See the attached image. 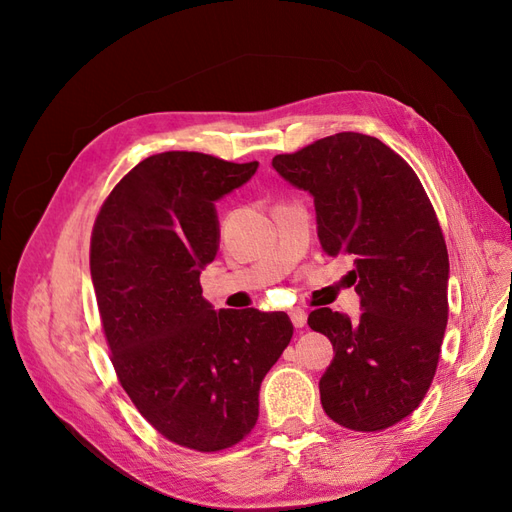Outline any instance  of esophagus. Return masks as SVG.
<instances>
[{"mask_svg": "<svg viewBox=\"0 0 512 512\" xmlns=\"http://www.w3.org/2000/svg\"><path fill=\"white\" fill-rule=\"evenodd\" d=\"M291 321H294V326L296 328H304V324H306V313L302 311V309H291Z\"/></svg>", "mask_w": 512, "mask_h": 512, "instance_id": "obj_1", "label": "esophagus"}]
</instances>
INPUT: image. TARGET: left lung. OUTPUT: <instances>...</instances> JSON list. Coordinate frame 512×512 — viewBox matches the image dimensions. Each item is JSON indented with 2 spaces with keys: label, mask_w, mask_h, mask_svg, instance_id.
<instances>
[{
  "label": "left lung",
  "mask_w": 512,
  "mask_h": 512,
  "mask_svg": "<svg viewBox=\"0 0 512 512\" xmlns=\"http://www.w3.org/2000/svg\"><path fill=\"white\" fill-rule=\"evenodd\" d=\"M315 201L330 257L349 255L362 313L315 309L309 326L334 347L319 379L324 412L352 431H382L425 399L448 321V251L418 175L386 143L337 133L272 158Z\"/></svg>",
  "instance_id": "obj_1"
}]
</instances>
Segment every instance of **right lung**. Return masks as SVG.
Segmentation results:
<instances>
[{
	"instance_id": "obj_1",
	"label": "right lung",
	"mask_w": 512,
	"mask_h": 512,
	"mask_svg": "<svg viewBox=\"0 0 512 512\" xmlns=\"http://www.w3.org/2000/svg\"><path fill=\"white\" fill-rule=\"evenodd\" d=\"M257 165L154 154L115 184L92 229V283L115 375L160 435L197 452L253 431L261 379L294 334L283 311H214L201 296L199 274L218 251L214 201Z\"/></svg>"
}]
</instances>
